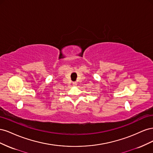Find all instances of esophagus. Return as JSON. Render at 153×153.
<instances>
[{
	"label": "esophagus",
	"instance_id": "1",
	"mask_svg": "<svg viewBox=\"0 0 153 153\" xmlns=\"http://www.w3.org/2000/svg\"><path fill=\"white\" fill-rule=\"evenodd\" d=\"M73 85H74V86H76V85H77V84H76V82H73Z\"/></svg>",
	"mask_w": 153,
	"mask_h": 153
}]
</instances>
